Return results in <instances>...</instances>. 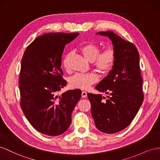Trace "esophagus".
Listing matches in <instances>:
<instances>
[{
    "label": "esophagus",
    "instance_id": "1",
    "mask_svg": "<svg viewBox=\"0 0 160 160\" xmlns=\"http://www.w3.org/2000/svg\"><path fill=\"white\" fill-rule=\"evenodd\" d=\"M86 97H87V92H86V91H82V97L86 98Z\"/></svg>",
    "mask_w": 160,
    "mask_h": 160
}]
</instances>
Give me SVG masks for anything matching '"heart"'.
Instances as JSON below:
<instances>
[{
	"label": "heart",
	"mask_w": 160,
	"mask_h": 160,
	"mask_svg": "<svg viewBox=\"0 0 160 160\" xmlns=\"http://www.w3.org/2000/svg\"><path fill=\"white\" fill-rule=\"evenodd\" d=\"M81 52L87 60L92 63L93 66L102 73H107L113 68L116 61V53L112 48H107L100 52V48L94 43L84 45L80 49ZM68 56L63 60V66L68 68ZM98 77L92 72L76 73L70 78V84L72 88L86 89L95 83Z\"/></svg>",
	"instance_id": "1"
}]
</instances>
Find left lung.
<instances>
[{
	"instance_id": "left-lung-1",
	"label": "left lung",
	"mask_w": 160,
	"mask_h": 160,
	"mask_svg": "<svg viewBox=\"0 0 160 160\" xmlns=\"http://www.w3.org/2000/svg\"><path fill=\"white\" fill-rule=\"evenodd\" d=\"M97 35L107 36L112 41L116 61L107 76L95 87L107 94V98L100 94L87 95L97 128L103 133H115L130 124L143 101L139 54L134 44L111 31L98 32Z\"/></svg>"
}]
</instances>
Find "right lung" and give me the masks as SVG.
Instances as JSON below:
<instances>
[{"instance_id":"obj_1","label":"right lung","mask_w":160,"mask_h":160,"mask_svg":"<svg viewBox=\"0 0 160 160\" xmlns=\"http://www.w3.org/2000/svg\"><path fill=\"white\" fill-rule=\"evenodd\" d=\"M78 35L49 33L39 36L26 48L22 58L19 82L21 107L30 124L44 135L64 133L81 98L80 89L58 94L66 85L61 68L63 49Z\"/></svg>"}]
</instances>
